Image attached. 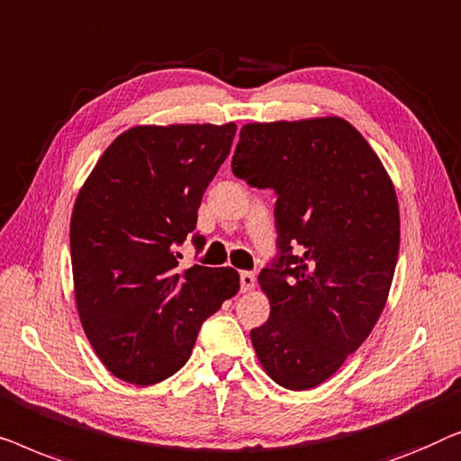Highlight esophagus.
Here are the masks:
<instances>
[{"mask_svg":"<svg viewBox=\"0 0 461 461\" xmlns=\"http://www.w3.org/2000/svg\"><path fill=\"white\" fill-rule=\"evenodd\" d=\"M255 274H250V271H242V274H240V288H242V293H250V290L255 288Z\"/></svg>","mask_w":461,"mask_h":461,"instance_id":"34e87169","label":"esophagus"}]
</instances>
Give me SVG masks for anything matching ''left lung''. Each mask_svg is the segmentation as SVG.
<instances>
[{
  "mask_svg": "<svg viewBox=\"0 0 461 461\" xmlns=\"http://www.w3.org/2000/svg\"><path fill=\"white\" fill-rule=\"evenodd\" d=\"M233 175L277 194L280 257L258 276L271 313L250 332L269 378L326 382L372 332L399 257V203L384 165L340 116L249 122Z\"/></svg>",
  "mask_w": 461,
  "mask_h": 461,
  "instance_id": "8db88e82",
  "label": "left lung"
}]
</instances>
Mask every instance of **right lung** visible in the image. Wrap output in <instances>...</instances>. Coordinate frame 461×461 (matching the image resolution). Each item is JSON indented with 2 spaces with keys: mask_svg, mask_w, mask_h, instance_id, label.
Listing matches in <instances>:
<instances>
[{
  "mask_svg": "<svg viewBox=\"0 0 461 461\" xmlns=\"http://www.w3.org/2000/svg\"><path fill=\"white\" fill-rule=\"evenodd\" d=\"M233 135L236 122L131 127L79 190L70 217L77 311L116 378L146 386L173 375L203 321L240 290L236 269H179L177 252ZM192 242L200 250L204 238Z\"/></svg>",
  "mask_w": 461,
  "mask_h": 461,
  "instance_id": "add662e5",
  "label": "right lung"
}]
</instances>
